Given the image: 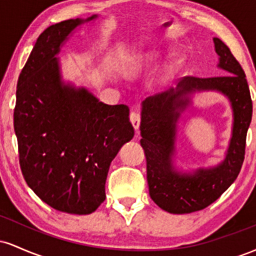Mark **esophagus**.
Instances as JSON below:
<instances>
[{
  "instance_id": "1",
  "label": "esophagus",
  "mask_w": 256,
  "mask_h": 256,
  "mask_svg": "<svg viewBox=\"0 0 256 256\" xmlns=\"http://www.w3.org/2000/svg\"><path fill=\"white\" fill-rule=\"evenodd\" d=\"M130 120H131L132 126L134 128V130H138L140 125V114L136 110H132L130 114Z\"/></svg>"
}]
</instances>
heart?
I'll return each instance as SVG.
<instances>
[{"label": "heart", "mask_w": 256, "mask_h": 256, "mask_svg": "<svg viewBox=\"0 0 256 256\" xmlns=\"http://www.w3.org/2000/svg\"><path fill=\"white\" fill-rule=\"evenodd\" d=\"M152 52H146V54H143L142 56L134 58L132 62H130L126 66L125 71L128 73V76H136L138 72L142 71L143 67L146 66V64H148L150 61L152 60Z\"/></svg>", "instance_id": "1"}]
</instances>
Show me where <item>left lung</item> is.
<instances>
[{
	"label": "left lung",
	"mask_w": 256,
	"mask_h": 256,
	"mask_svg": "<svg viewBox=\"0 0 256 256\" xmlns=\"http://www.w3.org/2000/svg\"><path fill=\"white\" fill-rule=\"evenodd\" d=\"M222 74L184 77L176 89L146 98L140 112V146L146 158L149 195L161 210L188 214L204 210L218 200L236 180L246 152V131L252 122V104L244 71L228 46L213 38ZM219 90L229 98L234 113L232 140L226 158L219 166L192 174L178 172L172 166L176 122L191 103L196 90Z\"/></svg>",
	"instance_id": "8db88e82"
}]
</instances>
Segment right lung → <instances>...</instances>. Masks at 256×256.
<instances>
[{"label": "right lung", "instance_id": "1", "mask_svg": "<svg viewBox=\"0 0 256 256\" xmlns=\"http://www.w3.org/2000/svg\"><path fill=\"white\" fill-rule=\"evenodd\" d=\"M70 19L46 28L18 79L14 131L26 183L54 210L90 214L104 201L110 162L134 134L125 104L98 101L61 79L60 48L76 28Z\"/></svg>", "mask_w": 256, "mask_h": 256}]
</instances>
